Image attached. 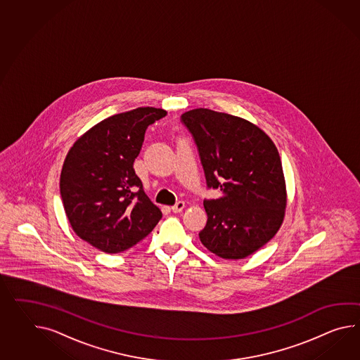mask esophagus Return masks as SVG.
I'll use <instances>...</instances> for the list:
<instances>
[{"instance_id":"34e87169","label":"esophagus","mask_w":360,"mask_h":360,"mask_svg":"<svg viewBox=\"0 0 360 360\" xmlns=\"http://www.w3.org/2000/svg\"><path fill=\"white\" fill-rule=\"evenodd\" d=\"M184 208V202H178L172 207V211L174 212V213H179V212H182V210Z\"/></svg>"}]
</instances>
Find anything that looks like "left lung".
<instances>
[{
  "mask_svg": "<svg viewBox=\"0 0 360 360\" xmlns=\"http://www.w3.org/2000/svg\"><path fill=\"white\" fill-rule=\"evenodd\" d=\"M182 122L196 143L207 188L202 245L222 259H245L278 231L286 208L280 155L271 138L252 123L211 109H193Z\"/></svg>",
  "mask_w": 360,
  "mask_h": 360,
  "instance_id": "8db88e82",
  "label": "left lung"
}]
</instances>
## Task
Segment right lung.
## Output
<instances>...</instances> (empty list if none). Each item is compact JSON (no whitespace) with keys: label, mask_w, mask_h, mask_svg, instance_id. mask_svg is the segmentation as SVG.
<instances>
[{"label":"right lung","mask_w":360,"mask_h":360,"mask_svg":"<svg viewBox=\"0 0 360 360\" xmlns=\"http://www.w3.org/2000/svg\"><path fill=\"white\" fill-rule=\"evenodd\" d=\"M165 115L149 106L112 115L75 141L66 156L60 179L66 216L77 236L103 252L129 250L162 217L132 165L149 124Z\"/></svg>","instance_id":"obj_1"}]
</instances>
